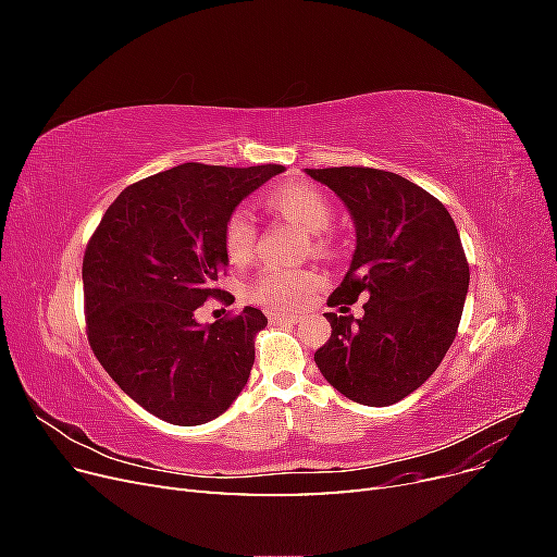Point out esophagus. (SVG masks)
Wrapping results in <instances>:
<instances>
[{
  "label": "esophagus",
  "mask_w": 557,
  "mask_h": 557,
  "mask_svg": "<svg viewBox=\"0 0 557 557\" xmlns=\"http://www.w3.org/2000/svg\"><path fill=\"white\" fill-rule=\"evenodd\" d=\"M269 320H272V323H276V325H278V323H290V325H295L299 318L293 315V313H278V311H276V313H269Z\"/></svg>",
  "instance_id": "esophagus-1"
}]
</instances>
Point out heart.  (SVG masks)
Listing matches in <instances>:
<instances>
[{
	"instance_id": "1",
	"label": "heart",
	"mask_w": 557,
	"mask_h": 557,
	"mask_svg": "<svg viewBox=\"0 0 557 557\" xmlns=\"http://www.w3.org/2000/svg\"><path fill=\"white\" fill-rule=\"evenodd\" d=\"M267 207L290 218L313 234L318 252L327 250L325 230L332 225L334 209L330 199L309 183H285L267 195ZM258 246V225L248 209H234L223 225V248L232 264H246ZM318 274L309 269L267 267L248 285V299L269 311H297L318 288Z\"/></svg>"
}]
</instances>
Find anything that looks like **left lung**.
<instances>
[{
	"mask_svg": "<svg viewBox=\"0 0 557 557\" xmlns=\"http://www.w3.org/2000/svg\"><path fill=\"white\" fill-rule=\"evenodd\" d=\"M339 197L356 223V252L327 299L332 334L315 350L330 385L367 407L411 395L442 364L465 309L469 264L458 227L440 199L399 174L372 166L307 170ZM358 296L366 315L344 304Z\"/></svg>",
	"mask_w": 557,
	"mask_h": 557,
	"instance_id": "left-lung-1",
	"label": "left lung"
}]
</instances>
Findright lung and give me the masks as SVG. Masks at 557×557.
<instances>
[{"instance_id":"obj_1","label":"right lung","mask_w":557,"mask_h":557,"mask_svg":"<svg viewBox=\"0 0 557 557\" xmlns=\"http://www.w3.org/2000/svg\"><path fill=\"white\" fill-rule=\"evenodd\" d=\"M281 164L185 162L115 197L83 256L90 348L134 401L172 425H201L230 409L256 362L260 309L199 325L195 311L227 267L223 225Z\"/></svg>"}]
</instances>
